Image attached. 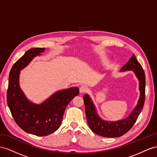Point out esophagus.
Masks as SVG:
<instances>
[{"label":"esophagus","mask_w":157,"mask_h":157,"mask_svg":"<svg viewBox=\"0 0 157 157\" xmlns=\"http://www.w3.org/2000/svg\"><path fill=\"white\" fill-rule=\"evenodd\" d=\"M87 90H88V88L86 86H82L81 87H79V92H80V93H86Z\"/></svg>","instance_id":"esophagus-1"}]
</instances>
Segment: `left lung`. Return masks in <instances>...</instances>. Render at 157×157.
Returning a JSON list of instances; mask_svg holds the SVG:
<instances>
[{
	"label": "left lung",
	"instance_id": "8db88e82",
	"mask_svg": "<svg viewBox=\"0 0 157 157\" xmlns=\"http://www.w3.org/2000/svg\"><path fill=\"white\" fill-rule=\"evenodd\" d=\"M129 70L133 71L138 79L140 96L137 105L127 118L113 122L102 120L98 116L96 106L90 96L86 94L83 97L88 125L92 132L98 136L105 137H118L124 135L132 128L141 113L145 102V75L134 54L127 63L120 69L121 72Z\"/></svg>",
	"mask_w": 157,
	"mask_h": 157
}]
</instances>
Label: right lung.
Instances as JSON below:
<instances>
[{"label":"right lung","mask_w":157,"mask_h":157,"mask_svg":"<svg viewBox=\"0 0 157 157\" xmlns=\"http://www.w3.org/2000/svg\"><path fill=\"white\" fill-rule=\"evenodd\" d=\"M44 49L31 48L13 65L7 90L8 106L16 123L25 132L37 136H48L59 128L66 106L79 93L77 87L57 91L41 104L26 97L20 86V71Z\"/></svg>","instance_id":"add662e5"}]
</instances>
